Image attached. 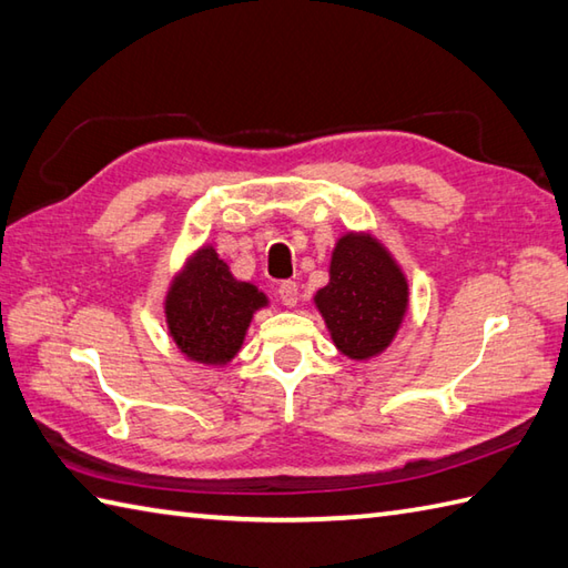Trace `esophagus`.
Wrapping results in <instances>:
<instances>
[{
	"instance_id": "esophagus-1",
	"label": "esophagus",
	"mask_w": 568,
	"mask_h": 568,
	"mask_svg": "<svg viewBox=\"0 0 568 568\" xmlns=\"http://www.w3.org/2000/svg\"><path fill=\"white\" fill-rule=\"evenodd\" d=\"M276 294H280V301L288 308H294L298 304V284L296 282H282L280 288H276Z\"/></svg>"
}]
</instances>
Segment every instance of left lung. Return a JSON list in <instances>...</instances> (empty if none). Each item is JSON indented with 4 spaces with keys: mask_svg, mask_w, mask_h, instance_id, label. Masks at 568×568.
Masks as SVG:
<instances>
[{
    "mask_svg": "<svg viewBox=\"0 0 568 568\" xmlns=\"http://www.w3.org/2000/svg\"><path fill=\"white\" fill-rule=\"evenodd\" d=\"M328 274L314 301L335 348L351 361L387 351L409 306V284L399 264L373 235L348 233L335 242Z\"/></svg>",
    "mask_w": 568,
    "mask_h": 568,
    "instance_id": "obj_1",
    "label": "left lung"
}]
</instances>
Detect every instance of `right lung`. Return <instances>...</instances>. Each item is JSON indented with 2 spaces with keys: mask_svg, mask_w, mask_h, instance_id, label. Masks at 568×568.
<instances>
[{
  "mask_svg": "<svg viewBox=\"0 0 568 568\" xmlns=\"http://www.w3.org/2000/svg\"><path fill=\"white\" fill-rule=\"evenodd\" d=\"M267 306L257 286L237 282L211 245H203L171 282L164 314L179 351L193 363L225 365L242 348L254 311Z\"/></svg>",
  "mask_w": 568,
  "mask_h": 568,
  "instance_id": "add662e5",
  "label": "right lung"
}]
</instances>
